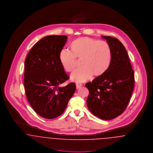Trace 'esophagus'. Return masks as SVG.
Returning <instances> with one entry per match:
<instances>
[{"instance_id": "esophagus-1", "label": "esophagus", "mask_w": 153, "mask_h": 153, "mask_svg": "<svg viewBox=\"0 0 153 153\" xmlns=\"http://www.w3.org/2000/svg\"><path fill=\"white\" fill-rule=\"evenodd\" d=\"M82 84H79V83H76V88L77 89H79L80 88L82 87Z\"/></svg>"}]
</instances>
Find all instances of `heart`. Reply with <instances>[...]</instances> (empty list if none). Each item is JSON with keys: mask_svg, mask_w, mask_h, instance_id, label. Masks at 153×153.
<instances>
[{"mask_svg": "<svg viewBox=\"0 0 153 153\" xmlns=\"http://www.w3.org/2000/svg\"><path fill=\"white\" fill-rule=\"evenodd\" d=\"M72 52L62 49L59 60L66 72H72L77 64V59H81L83 67L76 70L71 75V79L82 82L91 79L93 75L99 77L107 70L111 58L109 44L104 41H98L87 36L80 37L70 45Z\"/></svg>", "mask_w": 153, "mask_h": 153, "instance_id": "b5f03b06", "label": "heart"}]
</instances>
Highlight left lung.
I'll list each match as a JSON object with an SVG mask.
<instances>
[{"label": "left lung", "instance_id": "1", "mask_svg": "<svg viewBox=\"0 0 153 153\" xmlns=\"http://www.w3.org/2000/svg\"><path fill=\"white\" fill-rule=\"evenodd\" d=\"M111 50L110 64L101 76L85 87L89 90L88 108L102 120H111L121 115L130 100L134 86V72L123 45L117 38L102 36Z\"/></svg>", "mask_w": 153, "mask_h": 153}]
</instances>
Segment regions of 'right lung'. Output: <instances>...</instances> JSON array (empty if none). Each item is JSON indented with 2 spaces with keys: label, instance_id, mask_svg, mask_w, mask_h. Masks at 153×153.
<instances>
[{
  "label": "right lung",
  "instance_id": "right-lung-1",
  "mask_svg": "<svg viewBox=\"0 0 153 153\" xmlns=\"http://www.w3.org/2000/svg\"><path fill=\"white\" fill-rule=\"evenodd\" d=\"M65 36H48L35 44L25 61L24 85L30 105L37 114L51 119L61 115L76 91L59 60L67 41Z\"/></svg>",
  "mask_w": 153,
  "mask_h": 153
}]
</instances>
